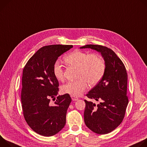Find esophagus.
Masks as SVG:
<instances>
[{"instance_id": "34e87169", "label": "esophagus", "mask_w": 147, "mask_h": 147, "mask_svg": "<svg viewBox=\"0 0 147 147\" xmlns=\"http://www.w3.org/2000/svg\"><path fill=\"white\" fill-rule=\"evenodd\" d=\"M71 98H72V100L73 101H76V100H78L79 99L78 97H75V96H71Z\"/></svg>"}]
</instances>
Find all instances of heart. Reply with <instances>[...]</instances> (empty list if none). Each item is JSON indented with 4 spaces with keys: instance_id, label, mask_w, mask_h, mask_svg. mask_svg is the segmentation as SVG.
Instances as JSON below:
<instances>
[{
    "instance_id": "obj_1",
    "label": "heart",
    "mask_w": 147,
    "mask_h": 147,
    "mask_svg": "<svg viewBox=\"0 0 147 147\" xmlns=\"http://www.w3.org/2000/svg\"><path fill=\"white\" fill-rule=\"evenodd\" d=\"M64 59L67 64L78 68L77 77L79 78L63 85L61 90L64 93L79 96L86 90L88 83L90 86L96 85L105 74V61L97 54H88L76 50L65 57ZM53 74L57 80H63V67L58 61H56L53 65Z\"/></svg>"
}]
</instances>
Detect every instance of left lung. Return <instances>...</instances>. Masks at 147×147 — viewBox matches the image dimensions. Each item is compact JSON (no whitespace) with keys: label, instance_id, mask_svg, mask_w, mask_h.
Here are the masks:
<instances>
[{"label":"left lung","instance_id":"left-lung-1","mask_svg":"<svg viewBox=\"0 0 147 147\" xmlns=\"http://www.w3.org/2000/svg\"><path fill=\"white\" fill-rule=\"evenodd\" d=\"M80 49L90 48L101 54L105 63L102 79L86 94L89 99L100 101L98 105L85 100L84 121L93 132L109 133L122 122L128 105L127 74L121 60L111 49L89 44Z\"/></svg>","mask_w":147,"mask_h":147}]
</instances>
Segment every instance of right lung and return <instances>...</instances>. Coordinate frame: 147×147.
I'll list each match as a JSON object with an SVG mask.
<instances>
[{"instance_id": "1", "label": "right lung", "mask_w": 147, "mask_h": 147, "mask_svg": "<svg viewBox=\"0 0 147 147\" xmlns=\"http://www.w3.org/2000/svg\"><path fill=\"white\" fill-rule=\"evenodd\" d=\"M73 45H51L41 48L23 69L21 100L24 119L34 131L53 136L64 127L67 109L71 102L69 94L55 96L59 83L53 74L57 59ZM55 99L54 104L50 99Z\"/></svg>"}]
</instances>
